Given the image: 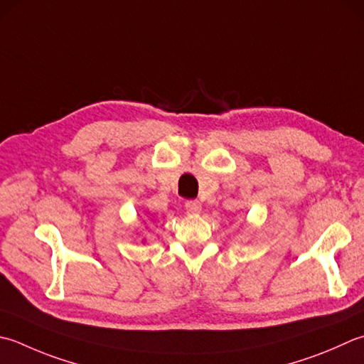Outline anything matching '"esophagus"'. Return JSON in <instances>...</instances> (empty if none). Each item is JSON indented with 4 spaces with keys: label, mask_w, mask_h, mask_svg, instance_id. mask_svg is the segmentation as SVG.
Returning <instances> with one entry per match:
<instances>
[{
    "label": "esophagus",
    "mask_w": 364,
    "mask_h": 364,
    "mask_svg": "<svg viewBox=\"0 0 364 364\" xmlns=\"http://www.w3.org/2000/svg\"><path fill=\"white\" fill-rule=\"evenodd\" d=\"M186 211H188V215H192V216L200 215L202 203L198 200H189V202H186Z\"/></svg>",
    "instance_id": "obj_1"
}]
</instances>
